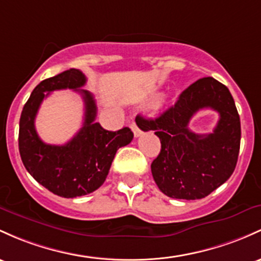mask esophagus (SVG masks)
Masks as SVG:
<instances>
[{
	"label": "esophagus",
	"mask_w": 261,
	"mask_h": 261,
	"mask_svg": "<svg viewBox=\"0 0 261 261\" xmlns=\"http://www.w3.org/2000/svg\"><path fill=\"white\" fill-rule=\"evenodd\" d=\"M131 130H133V133H134V135H135V137H139L142 134V131L140 130V127L136 125V122H133V124H131Z\"/></svg>",
	"instance_id": "34e87169"
}]
</instances>
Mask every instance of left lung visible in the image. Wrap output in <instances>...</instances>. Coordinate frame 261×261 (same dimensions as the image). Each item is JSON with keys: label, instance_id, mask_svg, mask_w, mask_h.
<instances>
[{"label": "left lung", "instance_id": "8db88e82", "mask_svg": "<svg viewBox=\"0 0 261 261\" xmlns=\"http://www.w3.org/2000/svg\"><path fill=\"white\" fill-rule=\"evenodd\" d=\"M202 108L220 114L211 134H194L188 128ZM141 128L153 130L160 137L161 151L151 163V172L160 191L171 198H204L236 170L242 134L239 114L229 89L212 76L194 82L156 119L142 117Z\"/></svg>", "mask_w": 261, "mask_h": 261}]
</instances>
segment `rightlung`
I'll return each instance as SVG.
<instances>
[{"label": "right lung", "instance_id": "right-lung-1", "mask_svg": "<svg viewBox=\"0 0 261 261\" xmlns=\"http://www.w3.org/2000/svg\"><path fill=\"white\" fill-rule=\"evenodd\" d=\"M87 78L79 69H69L39 83L24 104L19 119L18 147L25 170L39 185L64 198L85 196L107 179L116 151L130 144L133 131L122 127L108 131L95 122L96 104L88 90L80 89ZM71 88L83 96L85 122L65 145H48L34 127L38 109L50 91Z\"/></svg>", "mask_w": 261, "mask_h": 261}]
</instances>
